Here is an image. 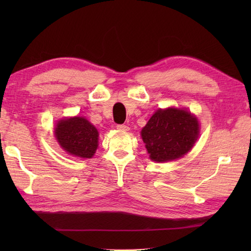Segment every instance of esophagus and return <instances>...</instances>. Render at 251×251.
<instances>
[{
  "label": "esophagus",
  "mask_w": 251,
  "mask_h": 251,
  "mask_svg": "<svg viewBox=\"0 0 251 251\" xmlns=\"http://www.w3.org/2000/svg\"><path fill=\"white\" fill-rule=\"evenodd\" d=\"M116 128L119 129V130L126 131V130H128V126H126L124 124H120V125H116Z\"/></svg>",
  "instance_id": "1"
}]
</instances>
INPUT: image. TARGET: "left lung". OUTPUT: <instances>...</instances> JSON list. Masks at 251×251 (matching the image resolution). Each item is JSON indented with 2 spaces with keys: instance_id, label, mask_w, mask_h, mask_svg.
Listing matches in <instances>:
<instances>
[{
  "instance_id": "8db88e82",
  "label": "left lung",
  "mask_w": 251,
  "mask_h": 251,
  "mask_svg": "<svg viewBox=\"0 0 251 251\" xmlns=\"http://www.w3.org/2000/svg\"><path fill=\"white\" fill-rule=\"evenodd\" d=\"M200 135L197 117L185 109H158L141 130L149 156L163 163L184 156Z\"/></svg>"
}]
</instances>
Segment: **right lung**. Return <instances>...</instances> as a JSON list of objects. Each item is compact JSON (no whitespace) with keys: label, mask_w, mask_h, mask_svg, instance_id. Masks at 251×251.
I'll list each match as a JSON object with an SVG mask.
<instances>
[{"label":"right lung","mask_w":251,"mask_h":251,"mask_svg":"<svg viewBox=\"0 0 251 251\" xmlns=\"http://www.w3.org/2000/svg\"><path fill=\"white\" fill-rule=\"evenodd\" d=\"M55 137L69 155L92 158L98 148L99 134L85 117H65L57 122Z\"/></svg>","instance_id":"obj_1"}]
</instances>
